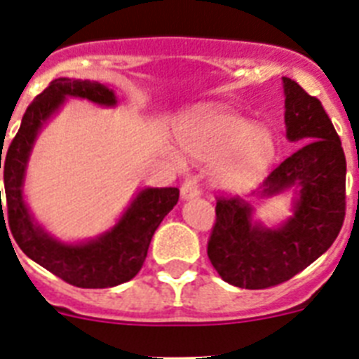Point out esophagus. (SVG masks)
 Here are the masks:
<instances>
[{"label": "esophagus", "mask_w": 359, "mask_h": 359, "mask_svg": "<svg viewBox=\"0 0 359 359\" xmlns=\"http://www.w3.org/2000/svg\"><path fill=\"white\" fill-rule=\"evenodd\" d=\"M180 190H182L183 199H192V198H199V196H201V190H199V187H198V180L192 176L187 177Z\"/></svg>", "instance_id": "1"}]
</instances>
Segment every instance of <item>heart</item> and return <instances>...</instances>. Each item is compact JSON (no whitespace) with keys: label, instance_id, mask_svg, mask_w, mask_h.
Wrapping results in <instances>:
<instances>
[{"label":"heart","instance_id":"obj_1","mask_svg":"<svg viewBox=\"0 0 359 359\" xmlns=\"http://www.w3.org/2000/svg\"><path fill=\"white\" fill-rule=\"evenodd\" d=\"M180 138L190 156L214 161L212 185L243 192L261 182L275 160L271 133L224 107H203L183 122Z\"/></svg>","mask_w":359,"mask_h":359}]
</instances>
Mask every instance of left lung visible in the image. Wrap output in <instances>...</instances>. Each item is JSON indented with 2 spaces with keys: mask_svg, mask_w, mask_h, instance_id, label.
Returning a JSON list of instances; mask_svg holds the SVG:
<instances>
[{
  "mask_svg": "<svg viewBox=\"0 0 359 359\" xmlns=\"http://www.w3.org/2000/svg\"><path fill=\"white\" fill-rule=\"evenodd\" d=\"M286 136L300 147L278 165L257 192L271 198L294 189L293 214L268 228L241 198L219 196L208 259L219 277L244 290L290 280L331 248L345 219L347 163L338 133L316 97L282 77Z\"/></svg>",
  "mask_w": 359,
  "mask_h": 359,
  "instance_id": "left-lung-1",
  "label": "left lung"
}]
</instances>
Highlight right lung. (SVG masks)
<instances>
[{
    "label": "right lung",
    "instance_id": "add662e5",
    "mask_svg": "<svg viewBox=\"0 0 359 359\" xmlns=\"http://www.w3.org/2000/svg\"><path fill=\"white\" fill-rule=\"evenodd\" d=\"M68 98H86L106 107L116 106L115 91L107 86L68 77L52 81L43 93L34 98L25 111L21 128L6 151V156H0L8 214L5 223L0 192V224H8V231L25 255L72 286L90 290L118 286L131 280L142 269L152 236L177 203L180 190L174 187L142 189L115 226L95 239L62 243L50 236L28 210L23 187L28 158L37 135Z\"/></svg>",
    "mask_w": 359,
    "mask_h": 359
}]
</instances>
